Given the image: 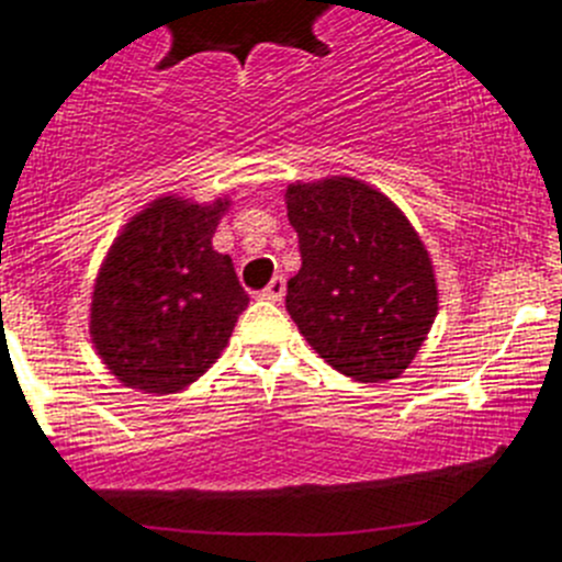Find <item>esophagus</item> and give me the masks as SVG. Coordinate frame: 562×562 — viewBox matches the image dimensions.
<instances>
[{"label":"esophagus","instance_id":"esophagus-1","mask_svg":"<svg viewBox=\"0 0 562 562\" xmlns=\"http://www.w3.org/2000/svg\"><path fill=\"white\" fill-rule=\"evenodd\" d=\"M284 292H286V281H284V276H276L270 281V284H267V290L261 292V295L267 297V301H281V297H284Z\"/></svg>","mask_w":562,"mask_h":562}]
</instances>
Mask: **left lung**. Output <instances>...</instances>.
<instances>
[{
  "label": "left lung",
  "mask_w": 562,
  "mask_h": 562,
  "mask_svg": "<svg viewBox=\"0 0 562 562\" xmlns=\"http://www.w3.org/2000/svg\"><path fill=\"white\" fill-rule=\"evenodd\" d=\"M284 202L301 245V270L286 281L297 331L351 380H396L439 312L434 258L416 227L355 177L292 182Z\"/></svg>",
  "instance_id": "obj_1"
}]
</instances>
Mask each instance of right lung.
I'll return each mask as SVG.
<instances>
[{"label":"right lung","mask_w":562,"mask_h":562,"mask_svg":"<svg viewBox=\"0 0 562 562\" xmlns=\"http://www.w3.org/2000/svg\"><path fill=\"white\" fill-rule=\"evenodd\" d=\"M227 196H157L123 225L101 261L89 337L126 389L177 394L220 360L247 292L231 256L213 250Z\"/></svg>","instance_id":"right-lung-1"}]
</instances>
